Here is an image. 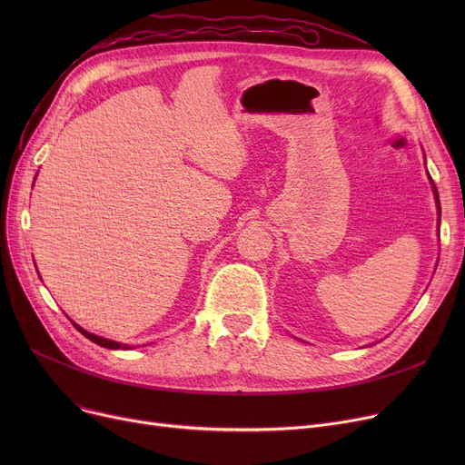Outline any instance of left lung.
I'll list each match as a JSON object with an SVG mask.
<instances>
[{"label":"left lung","mask_w":465,"mask_h":465,"mask_svg":"<svg viewBox=\"0 0 465 465\" xmlns=\"http://www.w3.org/2000/svg\"><path fill=\"white\" fill-rule=\"evenodd\" d=\"M431 184H433V181H431ZM433 190H435V200H437V207H439V195H437V188L433 186ZM439 216H441V207H439Z\"/></svg>","instance_id":"obj_1"}]
</instances>
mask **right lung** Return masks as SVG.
Masks as SVG:
<instances>
[{"instance_id": "add662e5", "label": "right lung", "mask_w": 465, "mask_h": 465, "mask_svg": "<svg viewBox=\"0 0 465 465\" xmlns=\"http://www.w3.org/2000/svg\"><path fill=\"white\" fill-rule=\"evenodd\" d=\"M73 326H75L86 339H90L92 343H95V345H100V347H105V349H113V351H118V349H122V351H128V349H132V347H128V345H120V343H114V341H109V339H104V337H97V335H94V333H90V331H86V330H83L81 326H77L75 322H73Z\"/></svg>"}]
</instances>
